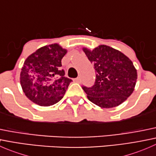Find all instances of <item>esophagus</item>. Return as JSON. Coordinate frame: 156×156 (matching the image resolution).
I'll return each mask as SVG.
<instances>
[{"instance_id":"1","label":"esophagus","mask_w":156,"mask_h":156,"mask_svg":"<svg viewBox=\"0 0 156 156\" xmlns=\"http://www.w3.org/2000/svg\"><path fill=\"white\" fill-rule=\"evenodd\" d=\"M75 81L77 83H81V78H80V77H78L77 78H75Z\"/></svg>"}]
</instances>
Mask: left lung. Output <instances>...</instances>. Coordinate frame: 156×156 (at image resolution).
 <instances>
[{
  "instance_id": "obj_1",
  "label": "left lung",
  "mask_w": 156,
  "mask_h": 156,
  "mask_svg": "<svg viewBox=\"0 0 156 156\" xmlns=\"http://www.w3.org/2000/svg\"><path fill=\"white\" fill-rule=\"evenodd\" d=\"M83 50L94 65L96 72L94 85L82 87L88 100L101 108L122 104L131 95L137 79L132 61L121 51L106 45Z\"/></svg>"
}]
</instances>
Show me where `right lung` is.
<instances>
[{
    "label": "right lung",
    "instance_id": "right-lung-1",
    "mask_svg": "<svg viewBox=\"0 0 156 156\" xmlns=\"http://www.w3.org/2000/svg\"><path fill=\"white\" fill-rule=\"evenodd\" d=\"M66 53L58 44H53L28 56L20 73V84L31 102L50 106L62 100L72 81L61 69V60Z\"/></svg>",
    "mask_w": 156,
    "mask_h": 156
}]
</instances>
